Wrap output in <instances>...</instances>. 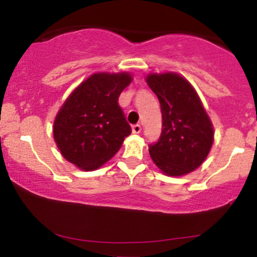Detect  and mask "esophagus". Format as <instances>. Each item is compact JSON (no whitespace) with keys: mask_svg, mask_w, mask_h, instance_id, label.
I'll use <instances>...</instances> for the list:
<instances>
[{"mask_svg":"<svg viewBox=\"0 0 257 257\" xmlns=\"http://www.w3.org/2000/svg\"><path fill=\"white\" fill-rule=\"evenodd\" d=\"M132 131H133L134 134H139L142 131V126L139 125V124H134V125L132 126Z\"/></svg>","mask_w":257,"mask_h":257,"instance_id":"obj_1","label":"esophagus"}]
</instances>
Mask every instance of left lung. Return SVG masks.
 Returning <instances> with one entry per match:
<instances>
[{
	"mask_svg": "<svg viewBox=\"0 0 257 257\" xmlns=\"http://www.w3.org/2000/svg\"><path fill=\"white\" fill-rule=\"evenodd\" d=\"M147 84L158 98L162 133L149 144V154L167 176L195 171L210 153L213 126L191 84L174 73L151 74Z\"/></svg>",
	"mask_w": 257,
	"mask_h": 257,
	"instance_id": "1",
	"label": "left lung"
}]
</instances>
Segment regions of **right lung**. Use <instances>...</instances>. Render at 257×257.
I'll return each mask as SVG.
<instances>
[{"instance_id": "right-lung-1", "label": "right lung", "mask_w": 257, "mask_h": 257, "mask_svg": "<svg viewBox=\"0 0 257 257\" xmlns=\"http://www.w3.org/2000/svg\"><path fill=\"white\" fill-rule=\"evenodd\" d=\"M131 83L128 73H98L70 94L54 123V139L66 161L93 171L119 151L132 128L118 99Z\"/></svg>"}]
</instances>
